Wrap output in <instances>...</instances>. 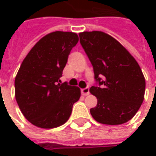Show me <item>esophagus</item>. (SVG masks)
I'll return each instance as SVG.
<instances>
[{
	"mask_svg": "<svg viewBox=\"0 0 156 156\" xmlns=\"http://www.w3.org/2000/svg\"><path fill=\"white\" fill-rule=\"evenodd\" d=\"M81 93L83 95V96H87V95L89 94V88H85L81 89Z\"/></svg>",
	"mask_w": 156,
	"mask_h": 156,
	"instance_id": "obj_1",
	"label": "esophagus"
}]
</instances>
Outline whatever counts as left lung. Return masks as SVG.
I'll return each mask as SVG.
<instances>
[{
	"mask_svg": "<svg viewBox=\"0 0 156 156\" xmlns=\"http://www.w3.org/2000/svg\"><path fill=\"white\" fill-rule=\"evenodd\" d=\"M80 43L91 62L100 87L89 92L97 98L90 109L95 120L118 125L130 120L144 101L145 79L137 61L115 38L100 31L80 32ZM104 76L105 80L100 77Z\"/></svg>",
	"mask_w": 156,
	"mask_h": 156,
	"instance_id": "8db88e82",
	"label": "left lung"
}]
</instances>
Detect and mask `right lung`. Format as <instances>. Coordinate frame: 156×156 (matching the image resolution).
I'll return each mask as SVG.
<instances>
[{"instance_id": "1", "label": "right lung", "mask_w": 156, "mask_h": 156, "mask_svg": "<svg viewBox=\"0 0 156 156\" xmlns=\"http://www.w3.org/2000/svg\"><path fill=\"white\" fill-rule=\"evenodd\" d=\"M78 36L52 32L41 37L26 56L15 78V97L22 115L37 127L65 124L81 96L78 87L58 83Z\"/></svg>"}]
</instances>
